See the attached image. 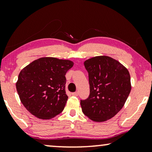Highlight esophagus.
<instances>
[{
	"instance_id": "obj_1",
	"label": "esophagus",
	"mask_w": 152,
	"mask_h": 152,
	"mask_svg": "<svg viewBox=\"0 0 152 152\" xmlns=\"http://www.w3.org/2000/svg\"><path fill=\"white\" fill-rule=\"evenodd\" d=\"M72 95H73V96H78L79 95V93L78 92H75V93H72Z\"/></svg>"
}]
</instances>
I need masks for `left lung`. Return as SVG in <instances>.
Returning a JSON list of instances; mask_svg holds the SVG:
<instances>
[{
    "mask_svg": "<svg viewBox=\"0 0 152 152\" xmlns=\"http://www.w3.org/2000/svg\"><path fill=\"white\" fill-rule=\"evenodd\" d=\"M90 95L81 100L82 112L94 122H104L114 117L124 107L132 89L130 74L125 66L108 56L86 60Z\"/></svg>",
    "mask_w": 152,
    "mask_h": 152,
    "instance_id": "1",
    "label": "left lung"
}]
</instances>
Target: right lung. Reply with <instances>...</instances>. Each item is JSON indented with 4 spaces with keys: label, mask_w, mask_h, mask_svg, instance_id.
Listing matches in <instances>:
<instances>
[{
    "label": "right lung",
    "mask_w": 152,
    "mask_h": 152,
    "mask_svg": "<svg viewBox=\"0 0 152 152\" xmlns=\"http://www.w3.org/2000/svg\"><path fill=\"white\" fill-rule=\"evenodd\" d=\"M73 65L70 60L41 57L20 70L16 90L31 114L49 120L61 113L68 100L65 75Z\"/></svg>",
    "instance_id": "obj_1"
}]
</instances>
